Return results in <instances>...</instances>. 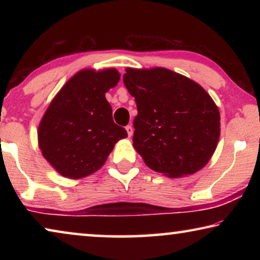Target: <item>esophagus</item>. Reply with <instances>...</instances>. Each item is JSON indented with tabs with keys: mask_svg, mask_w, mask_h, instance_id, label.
Masks as SVG:
<instances>
[{
	"mask_svg": "<svg viewBox=\"0 0 260 260\" xmlns=\"http://www.w3.org/2000/svg\"><path fill=\"white\" fill-rule=\"evenodd\" d=\"M126 131H127V134H128V136L131 138L132 135H133V132H134V129H133V127H132L131 125H128V126H126Z\"/></svg>",
	"mask_w": 260,
	"mask_h": 260,
	"instance_id": "34e87169",
	"label": "esophagus"
}]
</instances>
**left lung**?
Masks as SVG:
<instances>
[{"mask_svg":"<svg viewBox=\"0 0 260 260\" xmlns=\"http://www.w3.org/2000/svg\"><path fill=\"white\" fill-rule=\"evenodd\" d=\"M122 79L138 107L133 146L147 166L170 178L203 169L220 136L218 107L203 87L164 68H128Z\"/></svg>","mask_w":260,"mask_h":260,"instance_id":"left-lung-1","label":"left lung"}]
</instances>
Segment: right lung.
I'll use <instances>...</instances> for the list:
<instances>
[{"mask_svg":"<svg viewBox=\"0 0 260 260\" xmlns=\"http://www.w3.org/2000/svg\"><path fill=\"white\" fill-rule=\"evenodd\" d=\"M116 69L81 70L51 101L39 125L42 155L60 175L80 179L103 166L124 127L114 124L105 93L117 85Z\"/></svg>","mask_w":260,"mask_h":260,"instance_id":"1","label":"right lung"}]
</instances>
